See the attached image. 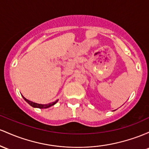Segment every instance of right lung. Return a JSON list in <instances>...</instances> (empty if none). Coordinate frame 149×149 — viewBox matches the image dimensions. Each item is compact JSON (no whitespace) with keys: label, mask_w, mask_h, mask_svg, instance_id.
Segmentation results:
<instances>
[{"label":"right lung","mask_w":149,"mask_h":149,"mask_svg":"<svg viewBox=\"0 0 149 149\" xmlns=\"http://www.w3.org/2000/svg\"><path fill=\"white\" fill-rule=\"evenodd\" d=\"M22 97L24 98V99L25 100V101L29 103L30 106L34 107V108H49V107L53 106L54 104H56L57 102H58V100H57V101H56L55 102H53V103H48V104H38V103H34V102H32V101H29V100H27L26 98H25L23 96H22Z\"/></svg>","instance_id":"1"}]
</instances>
